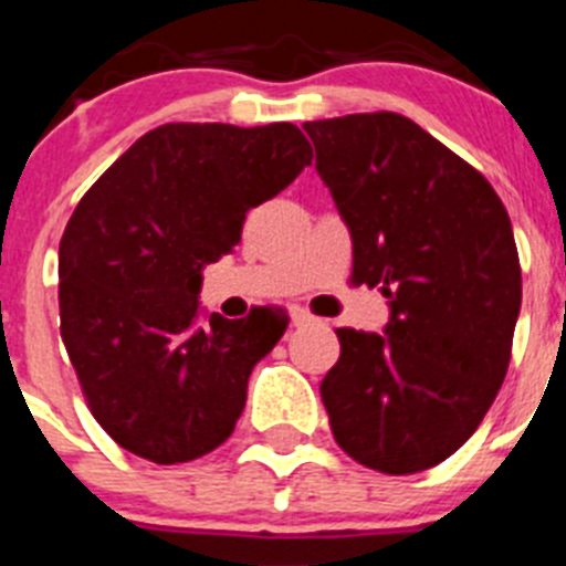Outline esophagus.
Here are the masks:
<instances>
[{"label":"esophagus","mask_w":566,"mask_h":566,"mask_svg":"<svg viewBox=\"0 0 566 566\" xmlns=\"http://www.w3.org/2000/svg\"><path fill=\"white\" fill-rule=\"evenodd\" d=\"M312 319H314V314L306 312V308H300V306L292 308V323H294V326H306V323H312Z\"/></svg>","instance_id":"obj_1"}]
</instances>
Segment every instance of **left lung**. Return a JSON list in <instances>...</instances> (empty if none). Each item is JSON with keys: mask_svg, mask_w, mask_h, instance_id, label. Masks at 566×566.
Returning <instances> with one entry per match:
<instances>
[{"mask_svg": "<svg viewBox=\"0 0 566 566\" xmlns=\"http://www.w3.org/2000/svg\"><path fill=\"white\" fill-rule=\"evenodd\" d=\"M354 240V283L391 306L385 334L337 328L319 382L337 444L405 476L457 453L496 399L522 308L507 209L479 169L399 113L306 122Z\"/></svg>", "mask_w": 566, "mask_h": 566, "instance_id": "left-lung-1", "label": "left lung"}]
</instances>
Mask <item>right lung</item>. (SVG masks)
<instances>
[{"label": "right lung", "instance_id": "obj_1", "mask_svg": "<svg viewBox=\"0 0 566 566\" xmlns=\"http://www.w3.org/2000/svg\"><path fill=\"white\" fill-rule=\"evenodd\" d=\"M294 124H164L84 192L59 243L62 339L96 422L155 464L234 431L283 308L198 323L201 269L232 254L247 212L312 164Z\"/></svg>", "mask_w": 566, "mask_h": 566}]
</instances>
